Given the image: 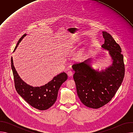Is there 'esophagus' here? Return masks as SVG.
<instances>
[{"label": "esophagus", "instance_id": "34e87169", "mask_svg": "<svg viewBox=\"0 0 133 133\" xmlns=\"http://www.w3.org/2000/svg\"><path fill=\"white\" fill-rule=\"evenodd\" d=\"M67 75L69 77H71L73 75V72L71 71H69L67 72Z\"/></svg>", "mask_w": 133, "mask_h": 133}]
</instances>
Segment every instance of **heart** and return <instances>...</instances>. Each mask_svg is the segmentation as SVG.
I'll list each match as a JSON object with an SVG mask.
<instances>
[{"label":"heart","mask_w":133,"mask_h":133,"mask_svg":"<svg viewBox=\"0 0 133 133\" xmlns=\"http://www.w3.org/2000/svg\"><path fill=\"white\" fill-rule=\"evenodd\" d=\"M72 45H73L71 44V45L68 46V49H71L72 47ZM84 53V50L83 49H81V50H79L77 52V55H76V58H77V59H81L83 57Z\"/></svg>","instance_id":"obj_1"}]
</instances>
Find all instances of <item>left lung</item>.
Returning a JSON list of instances; mask_svg holds the SVG:
<instances>
[{
  "label": "left lung",
  "instance_id": "left-lung-1",
  "mask_svg": "<svg viewBox=\"0 0 133 133\" xmlns=\"http://www.w3.org/2000/svg\"><path fill=\"white\" fill-rule=\"evenodd\" d=\"M105 39L102 49L108 51L111 64L99 70L92 67L91 58L75 64L72 68L78 96L86 106L99 108L107 104L121 86L125 75L123 55L119 45L112 36L103 31Z\"/></svg>",
  "mask_w": 133,
  "mask_h": 133
}]
</instances>
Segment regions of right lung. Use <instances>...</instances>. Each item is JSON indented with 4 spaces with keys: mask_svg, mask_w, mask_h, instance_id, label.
Returning a JSON list of instances; mask_svg holds the SVG:
<instances>
[{
    "mask_svg": "<svg viewBox=\"0 0 133 133\" xmlns=\"http://www.w3.org/2000/svg\"><path fill=\"white\" fill-rule=\"evenodd\" d=\"M27 35H24L19 40L14 52L22 39ZM11 67L13 72L15 86L18 94L30 106L41 110H44L52 106L57 100L58 92L62 84L68 78L63 72L59 74L45 85L33 87L26 83L19 76L11 58Z\"/></svg>",
    "mask_w": 133,
    "mask_h": 133,
    "instance_id": "obj_1",
    "label": "right lung"
}]
</instances>
